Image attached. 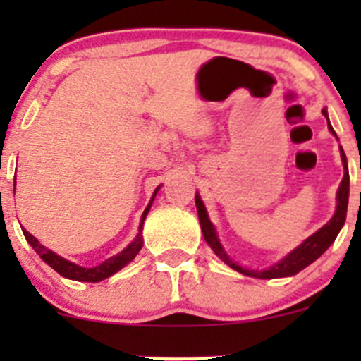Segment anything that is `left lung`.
Masks as SVG:
<instances>
[{
  "label": "left lung",
  "instance_id": "8db88e82",
  "mask_svg": "<svg viewBox=\"0 0 361 361\" xmlns=\"http://www.w3.org/2000/svg\"><path fill=\"white\" fill-rule=\"evenodd\" d=\"M323 115L329 120L326 110H323ZM329 129L334 136H337L336 130L332 129L329 122ZM338 140V137H337ZM341 159L344 164V178L341 181V187L337 190V209L336 214L330 218V221L326 225H323L318 232H314L312 235H309L304 243H302L298 248L290 251L283 260H279L278 264H274L272 267L265 269V271H253V269H245L238 264V262L232 260L227 253H225L224 246H221L220 239H218L216 231H214L213 224L207 218V211L204 207V202L201 201L199 195H195V206H197L199 213V221H201L202 235L206 239L207 245L211 246V250L216 253V257H220L228 267H232L234 271L241 272L245 276H251V278H260V279H274V278H286V276H295L297 272H300L302 269L307 267L309 264L316 260V258L322 257L326 250L330 248L334 241H336L337 234L341 232L342 225L345 221V213H348V199H349V173H348V160H345V154L341 147Z\"/></svg>",
  "mask_w": 361,
  "mask_h": 361
}]
</instances>
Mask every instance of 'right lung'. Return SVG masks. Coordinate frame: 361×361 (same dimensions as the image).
I'll return each mask as SVG.
<instances>
[{
	"label": "right lung",
	"instance_id": "obj_1",
	"mask_svg": "<svg viewBox=\"0 0 361 361\" xmlns=\"http://www.w3.org/2000/svg\"><path fill=\"white\" fill-rule=\"evenodd\" d=\"M157 187L155 188L154 195H152V201L150 204L147 206V209L143 211V216H141V224H140V232H137V235L134 238V241L130 243L129 246H127L126 250L120 251L118 255H115V257L108 258V260H104L103 264L96 265V267H80V265L73 264V262L66 260V258L59 257V255H56L54 251H50L49 248H45V246L42 245V243L38 241V239L35 238V235L29 234L27 231H23L24 232V238L27 239L29 245L32 246V250L36 251V253L42 257V260L45 262V264H49L50 267L54 269L56 272H59L61 276H64V278L68 279H73V281H85V283H97V281H103V279L110 278V276L115 274L116 271H120L122 267H126L127 264H129L130 260H134V257H136L137 253H140V250L143 248V235H141V231H143V224H145V218H147L148 211H150L152 207V202H154L155 199V194L159 192Z\"/></svg>",
	"mask_w": 361,
	"mask_h": 361
}]
</instances>
